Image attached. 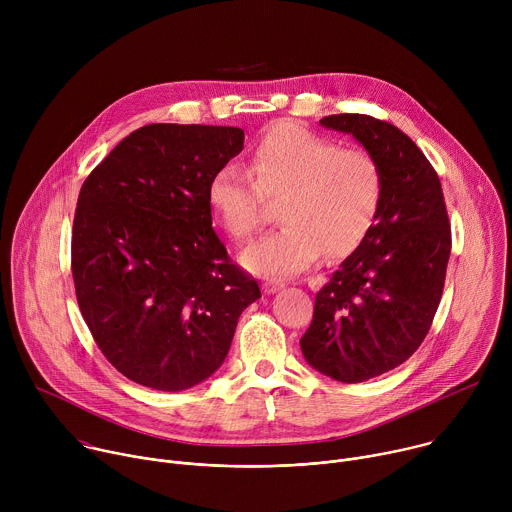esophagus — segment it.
<instances>
[{
  "instance_id": "obj_1",
  "label": "esophagus",
  "mask_w": 512,
  "mask_h": 512,
  "mask_svg": "<svg viewBox=\"0 0 512 512\" xmlns=\"http://www.w3.org/2000/svg\"><path fill=\"white\" fill-rule=\"evenodd\" d=\"M283 287V281H277V279H267L265 283H263V291L265 294H273V291H277V289H281Z\"/></svg>"
}]
</instances>
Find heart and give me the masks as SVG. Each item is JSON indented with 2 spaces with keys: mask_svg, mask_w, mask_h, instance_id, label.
Segmentation results:
<instances>
[{
  "mask_svg": "<svg viewBox=\"0 0 512 512\" xmlns=\"http://www.w3.org/2000/svg\"><path fill=\"white\" fill-rule=\"evenodd\" d=\"M279 198L283 225L243 253V265L267 277L308 269L324 253H354L377 225L385 172L364 148H340L298 121L273 123L253 145L251 172L223 164L206 182L214 221L235 241H249Z\"/></svg>",
  "mask_w": 512,
  "mask_h": 512,
  "instance_id": "heart-1",
  "label": "heart"
}]
</instances>
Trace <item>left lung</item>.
<instances>
[{
    "mask_svg": "<svg viewBox=\"0 0 512 512\" xmlns=\"http://www.w3.org/2000/svg\"><path fill=\"white\" fill-rule=\"evenodd\" d=\"M320 123L352 133L385 172L375 229L320 287L300 340L316 371L362 383L399 367L427 336L446 283L452 229L440 178L409 135L362 113Z\"/></svg>",
    "mask_w": 512,
    "mask_h": 512,
    "instance_id": "8db88e82",
    "label": "left lung"
}]
</instances>
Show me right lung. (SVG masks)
I'll return each mask as SVG.
<instances>
[{
    "instance_id": "1",
    "label": "right lung",
    "mask_w": 512,
    "mask_h": 512,
    "mask_svg": "<svg viewBox=\"0 0 512 512\" xmlns=\"http://www.w3.org/2000/svg\"><path fill=\"white\" fill-rule=\"evenodd\" d=\"M243 129L143 125L83 182L70 241L81 314L129 381L184 391L231 348L261 289L212 229L206 182L243 150Z\"/></svg>"
}]
</instances>
